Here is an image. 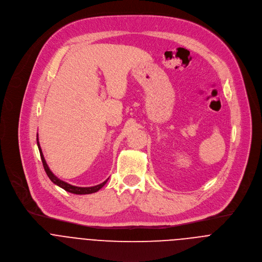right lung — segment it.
<instances>
[{
	"label": "right lung",
	"mask_w": 262,
	"mask_h": 262,
	"mask_svg": "<svg viewBox=\"0 0 262 262\" xmlns=\"http://www.w3.org/2000/svg\"><path fill=\"white\" fill-rule=\"evenodd\" d=\"M36 144H37V147H38V151H39V154H40V158H41V162H42V165H43V168H45V171L47 173V176L49 177V179L57 186H59L60 188L64 189L65 191L69 192V193H72V194H76V195H85V194H93V193H96L98 192L101 188H103L105 186V184L107 183L108 180H106L105 182H103L102 184L100 185H97V186H94V187H75V186H72L68 183H65L63 181H61L60 179H58L49 168L45 158H43V155H42V152H41V149H40V146H39V142H38V138H37V135H36Z\"/></svg>",
	"instance_id": "obj_1"
}]
</instances>
